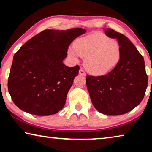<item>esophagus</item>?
I'll return each instance as SVG.
<instances>
[{"mask_svg":"<svg viewBox=\"0 0 152 152\" xmlns=\"http://www.w3.org/2000/svg\"><path fill=\"white\" fill-rule=\"evenodd\" d=\"M79 74H80V75H82V76H86V72H84V70H83V69H80L79 70Z\"/></svg>","mask_w":152,"mask_h":152,"instance_id":"obj_1","label":"esophagus"}]
</instances>
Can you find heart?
I'll use <instances>...</instances> for the list:
<instances>
[{
    "label": "heart",
    "instance_id": "heart-1",
    "mask_svg": "<svg viewBox=\"0 0 152 152\" xmlns=\"http://www.w3.org/2000/svg\"><path fill=\"white\" fill-rule=\"evenodd\" d=\"M68 54L74 60L85 58L84 64L90 72L102 74L117 65L120 59V47L116 41L102 34H94L77 39Z\"/></svg>",
    "mask_w": 152,
    "mask_h": 152
}]
</instances>
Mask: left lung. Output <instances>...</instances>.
Returning a JSON list of instances; mask_svg holds the SVG:
<instances>
[{
	"mask_svg": "<svg viewBox=\"0 0 152 152\" xmlns=\"http://www.w3.org/2000/svg\"><path fill=\"white\" fill-rule=\"evenodd\" d=\"M108 37L116 39L120 47V60L104 76H86V86L98 111L108 115L129 112L142 101L148 87L144 59L132 42L110 28Z\"/></svg>",
	"mask_w": 152,
	"mask_h": 152,
	"instance_id": "left-lung-1",
	"label": "left lung"
}]
</instances>
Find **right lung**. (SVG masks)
I'll list each match as a JSON object with an SVG mask.
<instances>
[{
	"label": "right lung",
	"mask_w": 152,
	"mask_h": 152,
	"mask_svg": "<svg viewBox=\"0 0 152 152\" xmlns=\"http://www.w3.org/2000/svg\"><path fill=\"white\" fill-rule=\"evenodd\" d=\"M86 31L46 29L22 45L14 55L8 80L14 103L30 114L48 116L58 113L78 75L79 66H66L63 60L72 41Z\"/></svg>",
	"instance_id": "right-lung-1"
}]
</instances>
